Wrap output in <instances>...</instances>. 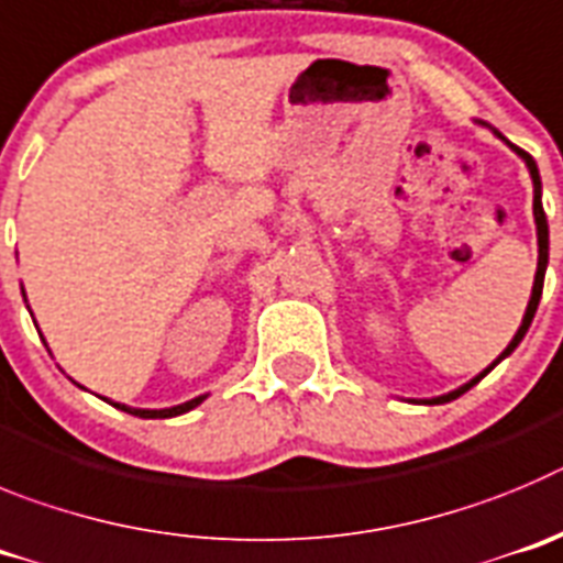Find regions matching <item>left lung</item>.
<instances>
[{
  "instance_id": "1",
  "label": "left lung",
  "mask_w": 563,
  "mask_h": 563,
  "mask_svg": "<svg viewBox=\"0 0 563 563\" xmlns=\"http://www.w3.org/2000/svg\"><path fill=\"white\" fill-rule=\"evenodd\" d=\"M514 151L516 154L521 156V159L528 162V168H530V176H533V216H536V230H539V269H536V280H533V294H530V302H528V311H525V319H521V325H519V331H516V336H514V342L508 344V347H505L503 351V356L496 358L494 364H490L488 369H485V373H479L477 378H471L468 384H465V387H460V389H454V393H449V395H440V398H432V401H423V404H445V401H454V398H460V395L463 393H468L471 387H474V384L479 382V378H485L490 373V369L496 367V364L503 362L505 356H510V353L516 351V344L521 342V339H525V333H528V328H530V322H533V317H536V308H539V300H541V288H544V272H547V255H550V230H547V216H544V207H541V179H539V168H536V162H533V156L528 154V151H521V148H516L514 145Z\"/></svg>"
}]
</instances>
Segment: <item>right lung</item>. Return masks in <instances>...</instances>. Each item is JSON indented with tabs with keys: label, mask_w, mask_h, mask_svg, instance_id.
Listing matches in <instances>:
<instances>
[{
	"label": "right lung",
	"mask_w": 563,
	"mask_h": 563,
	"mask_svg": "<svg viewBox=\"0 0 563 563\" xmlns=\"http://www.w3.org/2000/svg\"><path fill=\"white\" fill-rule=\"evenodd\" d=\"M201 401H205V395H199V398H194V401L179 404V407H170V409H131V407H125V404H114V407L123 409V412H129V415H140V418H174V415L190 412V409L199 407Z\"/></svg>",
	"instance_id": "add662e5"
}]
</instances>
